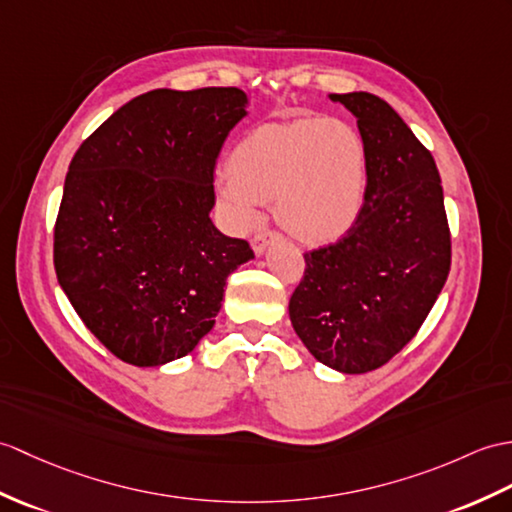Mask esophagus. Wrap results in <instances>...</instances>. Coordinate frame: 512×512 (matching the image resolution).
<instances>
[{
    "mask_svg": "<svg viewBox=\"0 0 512 512\" xmlns=\"http://www.w3.org/2000/svg\"><path fill=\"white\" fill-rule=\"evenodd\" d=\"M277 240H279V235H277V233H272V231L257 233V235H253V240H251V244H253V251H255L257 255H264L266 248H268L272 242H277Z\"/></svg>",
    "mask_w": 512,
    "mask_h": 512,
    "instance_id": "34e87169",
    "label": "esophagus"
}]
</instances>
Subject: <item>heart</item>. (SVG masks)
<instances>
[{"label":"heart","instance_id":"b5f03b06","mask_svg":"<svg viewBox=\"0 0 512 512\" xmlns=\"http://www.w3.org/2000/svg\"><path fill=\"white\" fill-rule=\"evenodd\" d=\"M366 192L360 135L338 120L301 117L264 124L237 141L229 174L216 194L237 227L259 218V202H275L281 227L307 244L336 240L358 220Z\"/></svg>","mask_w":512,"mask_h":512}]
</instances>
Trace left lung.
I'll return each mask as SVG.
<instances>
[{"label":"left lung","mask_w":512,"mask_h":512,"mask_svg":"<svg viewBox=\"0 0 512 512\" xmlns=\"http://www.w3.org/2000/svg\"><path fill=\"white\" fill-rule=\"evenodd\" d=\"M329 100L358 120L364 205L342 240L305 253L290 320L318 362L360 375L384 366L423 325L449 275L451 237L434 157L397 111L366 91Z\"/></svg>","instance_id":"1"}]
</instances>
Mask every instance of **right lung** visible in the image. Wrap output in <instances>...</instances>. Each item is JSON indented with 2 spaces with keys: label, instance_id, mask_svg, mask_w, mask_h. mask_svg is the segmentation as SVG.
<instances>
[{
  "label": "right lung",
  "instance_id": "add662e5",
  "mask_svg": "<svg viewBox=\"0 0 512 512\" xmlns=\"http://www.w3.org/2000/svg\"><path fill=\"white\" fill-rule=\"evenodd\" d=\"M246 106L237 87L154 89L117 109L69 163L56 277L91 334L128 364L192 353L216 325L229 275L255 257L209 218L213 168Z\"/></svg>",
  "mask_w": 512,
  "mask_h": 512
}]
</instances>
